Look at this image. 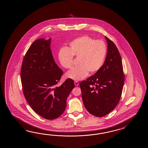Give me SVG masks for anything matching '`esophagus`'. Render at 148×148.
Wrapping results in <instances>:
<instances>
[{"label":"esophagus","instance_id":"1","mask_svg":"<svg viewBox=\"0 0 148 148\" xmlns=\"http://www.w3.org/2000/svg\"><path fill=\"white\" fill-rule=\"evenodd\" d=\"M74 84H75V86H78V85H79V83H78L77 82H76V81H75V82H74Z\"/></svg>","mask_w":148,"mask_h":148}]
</instances>
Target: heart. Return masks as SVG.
I'll return each mask as SVG.
<instances>
[{
	"instance_id": "obj_1",
	"label": "heart",
	"mask_w": 148,
	"mask_h": 148,
	"mask_svg": "<svg viewBox=\"0 0 148 148\" xmlns=\"http://www.w3.org/2000/svg\"><path fill=\"white\" fill-rule=\"evenodd\" d=\"M107 45L102 40H96L88 36L75 39L69 44V48H61L59 60L65 69H70L73 64V57L78 59L79 65L65 75L68 78L78 81L88 75L97 72L102 66L106 57Z\"/></svg>"
}]
</instances>
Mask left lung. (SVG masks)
<instances>
[{
	"mask_svg": "<svg viewBox=\"0 0 148 148\" xmlns=\"http://www.w3.org/2000/svg\"><path fill=\"white\" fill-rule=\"evenodd\" d=\"M107 56L101 68L80 83L84 106L89 113L102 117L111 112L119 102L125 75L120 53L114 42L106 36Z\"/></svg>",
	"mask_w": 148,
	"mask_h": 148,
	"instance_id": "left-lung-1",
	"label": "left lung"
}]
</instances>
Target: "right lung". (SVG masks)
<instances>
[{
	"label": "right lung",
	"mask_w": 148,
	"mask_h": 148,
	"mask_svg": "<svg viewBox=\"0 0 148 148\" xmlns=\"http://www.w3.org/2000/svg\"><path fill=\"white\" fill-rule=\"evenodd\" d=\"M50 45L51 39L34 41L24 55L20 75L28 104L39 116L53 120L64 111L67 97L75 85L68 78L56 86L63 72L55 63Z\"/></svg>",
	"instance_id": "1"
}]
</instances>
